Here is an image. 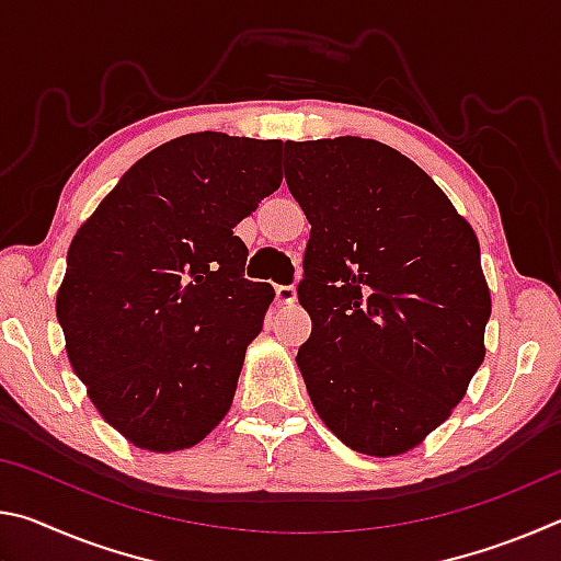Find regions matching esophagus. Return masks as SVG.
<instances>
[{
  "instance_id": "1",
  "label": "esophagus",
  "mask_w": 561,
  "mask_h": 561,
  "mask_svg": "<svg viewBox=\"0 0 561 561\" xmlns=\"http://www.w3.org/2000/svg\"><path fill=\"white\" fill-rule=\"evenodd\" d=\"M274 294H277L279 304L297 301V289H294V284H277V287H274Z\"/></svg>"
}]
</instances>
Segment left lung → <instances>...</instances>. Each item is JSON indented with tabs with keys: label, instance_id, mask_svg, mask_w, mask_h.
Segmentation results:
<instances>
[{
	"label": "left lung",
	"instance_id": "1",
	"mask_svg": "<svg viewBox=\"0 0 561 561\" xmlns=\"http://www.w3.org/2000/svg\"><path fill=\"white\" fill-rule=\"evenodd\" d=\"M284 178L311 222L297 287L311 403L348 448L401 455L450 415L485 358L478 237L425 170L378 140H287Z\"/></svg>",
	"mask_w": 561,
	"mask_h": 561
}]
</instances>
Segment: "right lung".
<instances>
[{"label": "right lung", "mask_w": 561, "mask_h": 561, "mask_svg": "<svg viewBox=\"0 0 561 561\" xmlns=\"http://www.w3.org/2000/svg\"><path fill=\"white\" fill-rule=\"evenodd\" d=\"M282 140L190 133L150 150L79 227L56 317L99 413L138 448L201 443L274 289L232 230L282 185Z\"/></svg>", "instance_id": "add662e5"}]
</instances>
